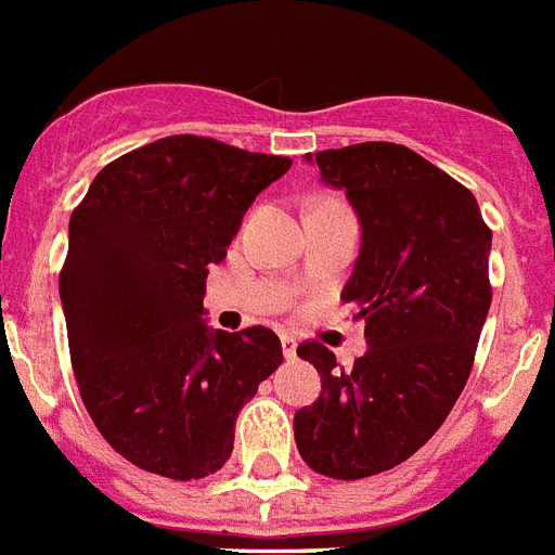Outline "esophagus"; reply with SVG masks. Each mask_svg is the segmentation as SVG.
I'll return each instance as SVG.
<instances>
[{
  "instance_id": "esophagus-1",
  "label": "esophagus",
  "mask_w": 555,
  "mask_h": 555,
  "mask_svg": "<svg viewBox=\"0 0 555 555\" xmlns=\"http://www.w3.org/2000/svg\"><path fill=\"white\" fill-rule=\"evenodd\" d=\"M281 344H283V354H286V358H295V354H298V340L292 338V335H281Z\"/></svg>"
}]
</instances>
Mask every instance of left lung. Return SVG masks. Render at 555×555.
I'll list each match as a JSON object with an SVG mask.
<instances>
[{
    "label": "left lung",
    "instance_id": "8db88e82",
    "mask_svg": "<svg viewBox=\"0 0 555 555\" xmlns=\"http://www.w3.org/2000/svg\"><path fill=\"white\" fill-rule=\"evenodd\" d=\"M306 159L347 194L361 225L340 300L366 321V352L340 372L323 344H300L321 396L295 412V444L314 473L354 481L418 453L459 401L493 298V232L476 197L406 145L358 143Z\"/></svg>",
    "mask_w": 555,
    "mask_h": 555
}]
</instances>
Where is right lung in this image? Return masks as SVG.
Returning a JSON list of instances; mask_svg holds the SVG:
<instances>
[{"label":"right lung","instance_id":"1","mask_svg":"<svg viewBox=\"0 0 555 555\" xmlns=\"http://www.w3.org/2000/svg\"><path fill=\"white\" fill-rule=\"evenodd\" d=\"M289 157L180 134L114 159L68 223L60 298L79 396L137 467L192 481L223 467L234 421L283 361L266 326L211 330L208 266Z\"/></svg>","mask_w":555,"mask_h":555}]
</instances>
